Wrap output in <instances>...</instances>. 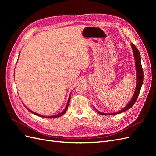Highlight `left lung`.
Returning <instances> with one entry per match:
<instances>
[{"label":"left lung","mask_w":156,"mask_h":156,"mask_svg":"<svg viewBox=\"0 0 156 156\" xmlns=\"http://www.w3.org/2000/svg\"><path fill=\"white\" fill-rule=\"evenodd\" d=\"M131 48L132 49H133V53L134 56V58L135 61V68H136V88H135V90L133 94V96L132 97L131 100L130 101L127 103V105L125 106L120 111H118L116 112H113V113H102L100 112V111H98L96 108H95L96 111L101 115H116V114H120V113L124 112L127 110L129 109V108L133 105L134 103H135L136 99H137L139 94L140 90L141 87H142V84L143 83V70L142 68V65H141V58H140V55L138 49H136V47L133 44H131ZM95 108V107H94Z\"/></svg>","instance_id":"left-lung-1"}]
</instances>
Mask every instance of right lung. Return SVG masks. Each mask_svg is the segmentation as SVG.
<instances>
[{
	"mask_svg": "<svg viewBox=\"0 0 156 156\" xmlns=\"http://www.w3.org/2000/svg\"><path fill=\"white\" fill-rule=\"evenodd\" d=\"M70 98H71V94H69V98H68V102H67V104H66V107H65V108H64V110L62 112H60V113H59V114H58V115H55V116H42V115H40V114H37V113H36V112H33L32 111H31V110H30L29 108H28L24 104V106L27 108L28 110H29L30 112H32V113H33V114L34 115H37V116H41V117H43V118H48V119H53V118H58V117H60V116H61L62 115H63L64 113L66 112V111H67V109H68V105H69V101H70Z\"/></svg>",
	"mask_w": 156,
	"mask_h": 156,
	"instance_id": "obj_1",
	"label": "right lung"
}]
</instances>
